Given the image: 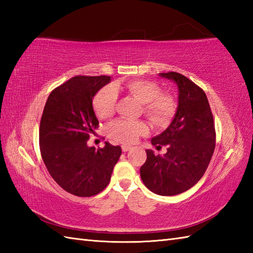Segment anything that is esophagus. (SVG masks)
<instances>
[{"instance_id": "esophagus-1", "label": "esophagus", "mask_w": 253, "mask_h": 253, "mask_svg": "<svg viewBox=\"0 0 253 253\" xmlns=\"http://www.w3.org/2000/svg\"><path fill=\"white\" fill-rule=\"evenodd\" d=\"M130 149H131V147H128V146H123V147H122L123 152H127V151H129Z\"/></svg>"}]
</instances>
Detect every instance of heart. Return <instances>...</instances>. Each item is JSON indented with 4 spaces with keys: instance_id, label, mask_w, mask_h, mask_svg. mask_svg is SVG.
<instances>
[{
    "instance_id": "1",
    "label": "heart",
    "mask_w": 253,
    "mask_h": 253,
    "mask_svg": "<svg viewBox=\"0 0 253 253\" xmlns=\"http://www.w3.org/2000/svg\"><path fill=\"white\" fill-rule=\"evenodd\" d=\"M125 90L143 104V113L154 125H168L176 112V102L168 94H161L159 85L148 80H132L126 84H115L112 88H103L95 95L93 107L101 120L113 115L116 103V92ZM147 125L143 122L116 121L109 127L110 136L121 143H133L137 138L146 133Z\"/></svg>"
}]
</instances>
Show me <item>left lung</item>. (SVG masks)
Segmentation results:
<instances>
[{"instance_id":"left-lung-1","label":"left lung","mask_w":253,"mask_h":253,"mask_svg":"<svg viewBox=\"0 0 253 253\" xmlns=\"http://www.w3.org/2000/svg\"><path fill=\"white\" fill-rule=\"evenodd\" d=\"M177 87V109L166 129L151 139L168 152L155 155L146 150L147 161L140 176L149 190L160 196H175L190 189L206 173L215 148V128L204 91L184 75L160 73Z\"/></svg>"}]
</instances>
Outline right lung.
Returning <instances> with one entry per match:
<instances>
[{"label": "right lung", "instance_id": "right-lung-1", "mask_svg": "<svg viewBox=\"0 0 253 253\" xmlns=\"http://www.w3.org/2000/svg\"><path fill=\"white\" fill-rule=\"evenodd\" d=\"M110 76H76L51 92L40 122L39 141L43 162L64 190L91 197L109 185L122 154L120 146L89 147V135L99 121L92 100Z\"/></svg>", "mask_w": 253, "mask_h": 253}]
</instances>
